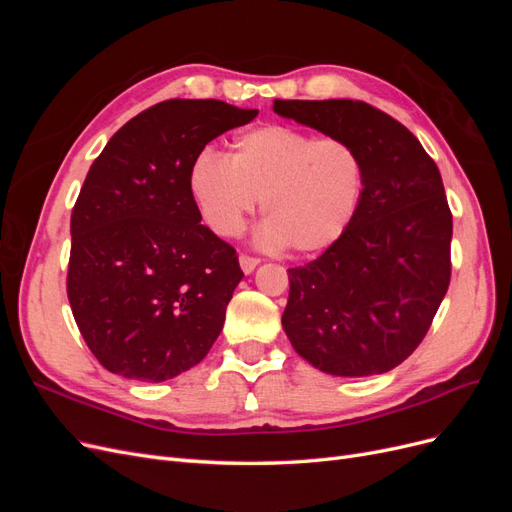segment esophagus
<instances>
[{
  "label": "esophagus",
  "instance_id": "esophagus-1",
  "mask_svg": "<svg viewBox=\"0 0 512 512\" xmlns=\"http://www.w3.org/2000/svg\"><path fill=\"white\" fill-rule=\"evenodd\" d=\"M258 262H260V258L250 256V254H241L239 256V265H241L243 273H252L258 267Z\"/></svg>",
  "mask_w": 512,
  "mask_h": 512
}]
</instances>
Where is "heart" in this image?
<instances>
[{
    "label": "heart",
    "instance_id": "b5f03b06",
    "mask_svg": "<svg viewBox=\"0 0 512 512\" xmlns=\"http://www.w3.org/2000/svg\"><path fill=\"white\" fill-rule=\"evenodd\" d=\"M367 164L344 136H314L290 126H260L232 141L230 156L205 149L190 168V192L205 224L235 237L260 209L258 241L309 254L335 243L361 207Z\"/></svg>",
    "mask_w": 512,
    "mask_h": 512
}]
</instances>
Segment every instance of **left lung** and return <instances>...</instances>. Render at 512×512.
<instances>
[{
  "label": "left lung",
  "mask_w": 512,
  "mask_h": 512,
  "mask_svg": "<svg viewBox=\"0 0 512 512\" xmlns=\"http://www.w3.org/2000/svg\"><path fill=\"white\" fill-rule=\"evenodd\" d=\"M273 111L361 149V207L335 243L288 269L292 348L333 376L391 371L423 342L451 284L453 213L440 170L397 119L361 100H275Z\"/></svg>",
  "instance_id": "1"
}]
</instances>
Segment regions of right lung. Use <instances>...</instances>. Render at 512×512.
<instances>
[{
	"instance_id": "1",
	"label": "right lung",
	"mask_w": 512,
	"mask_h": 512,
	"mask_svg": "<svg viewBox=\"0 0 512 512\" xmlns=\"http://www.w3.org/2000/svg\"><path fill=\"white\" fill-rule=\"evenodd\" d=\"M256 108L164 100L132 117L91 164L70 218L68 299L85 344L117 376L164 382L218 339L237 250L200 224L190 168Z\"/></svg>"
}]
</instances>
